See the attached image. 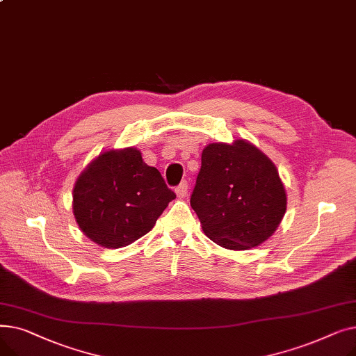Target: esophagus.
Returning a JSON list of instances; mask_svg holds the SVG:
<instances>
[{
	"label": "esophagus",
	"mask_w": 356,
	"mask_h": 356,
	"mask_svg": "<svg viewBox=\"0 0 356 356\" xmlns=\"http://www.w3.org/2000/svg\"><path fill=\"white\" fill-rule=\"evenodd\" d=\"M188 189H189V184H188V181H181L177 188H176V195L180 197V199H183V197H186L188 196Z\"/></svg>",
	"instance_id": "1"
}]
</instances>
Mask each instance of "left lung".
Masks as SVG:
<instances>
[{
	"mask_svg": "<svg viewBox=\"0 0 356 356\" xmlns=\"http://www.w3.org/2000/svg\"><path fill=\"white\" fill-rule=\"evenodd\" d=\"M191 204L215 244L245 251L275 232L287 195L275 164L250 141L235 140L203 148Z\"/></svg>",
	"mask_w": 356,
	"mask_h": 356,
	"instance_id": "obj_1",
	"label": "left lung"
}]
</instances>
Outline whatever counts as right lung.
Instances as JSON below:
<instances>
[{
    "label": "right lung",
    "mask_w": 356,
    "mask_h": 356,
    "mask_svg": "<svg viewBox=\"0 0 356 356\" xmlns=\"http://www.w3.org/2000/svg\"><path fill=\"white\" fill-rule=\"evenodd\" d=\"M176 197L156 167L134 147L106 149L74 181L73 215L81 231L104 248H121L152 231Z\"/></svg>",
    "instance_id": "1"
}]
</instances>
